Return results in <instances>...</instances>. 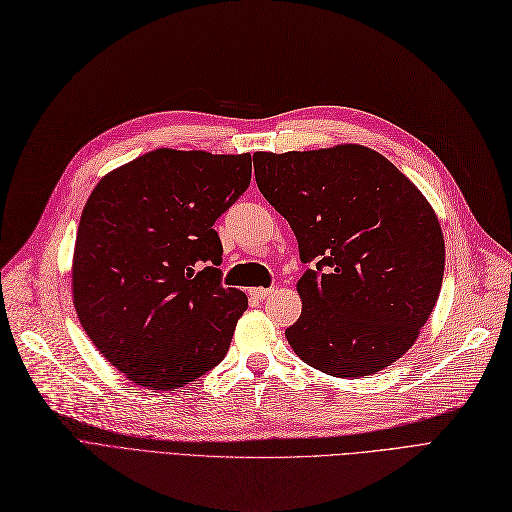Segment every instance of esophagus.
<instances>
[{
  "instance_id": "1",
  "label": "esophagus",
  "mask_w": 512,
  "mask_h": 512,
  "mask_svg": "<svg viewBox=\"0 0 512 512\" xmlns=\"http://www.w3.org/2000/svg\"><path fill=\"white\" fill-rule=\"evenodd\" d=\"M274 293V289H263V287H255V289H249V295L253 300H259L263 302L266 298H270V295Z\"/></svg>"
}]
</instances>
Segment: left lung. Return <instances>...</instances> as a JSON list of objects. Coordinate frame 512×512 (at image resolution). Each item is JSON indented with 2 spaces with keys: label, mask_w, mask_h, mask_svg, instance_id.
I'll return each instance as SVG.
<instances>
[{
  "label": "left lung",
  "mask_w": 512,
  "mask_h": 512,
  "mask_svg": "<svg viewBox=\"0 0 512 512\" xmlns=\"http://www.w3.org/2000/svg\"><path fill=\"white\" fill-rule=\"evenodd\" d=\"M263 197L289 221L304 263L302 315L287 327L308 366L340 378L398 361L442 287L444 238L425 195L361 144L257 153Z\"/></svg>",
  "instance_id": "left-lung-1"
}]
</instances>
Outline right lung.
Listing matches in <instances>:
<instances>
[{
	"label": "right lung",
	"instance_id": "1",
	"mask_svg": "<svg viewBox=\"0 0 512 512\" xmlns=\"http://www.w3.org/2000/svg\"><path fill=\"white\" fill-rule=\"evenodd\" d=\"M251 168L249 153L157 148L89 195L72 263L76 315L131 383L174 391L225 357L249 300L221 285L212 225L249 189Z\"/></svg>",
	"mask_w": 512,
	"mask_h": 512
}]
</instances>
